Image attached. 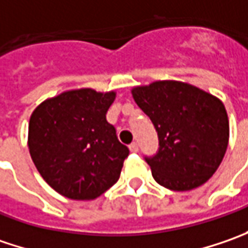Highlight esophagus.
<instances>
[{
	"label": "esophagus",
	"instance_id": "34e87169",
	"mask_svg": "<svg viewBox=\"0 0 248 248\" xmlns=\"http://www.w3.org/2000/svg\"><path fill=\"white\" fill-rule=\"evenodd\" d=\"M129 150H131L132 153H137V152H138V150H139L138 143H137V142H132V143L129 145Z\"/></svg>",
	"mask_w": 248,
	"mask_h": 248
}]
</instances>
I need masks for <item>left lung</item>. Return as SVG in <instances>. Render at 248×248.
<instances>
[{
    "instance_id": "1",
    "label": "left lung",
    "mask_w": 248,
    "mask_h": 248,
    "mask_svg": "<svg viewBox=\"0 0 248 248\" xmlns=\"http://www.w3.org/2000/svg\"><path fill=\"white\" fill-rule=\"evenodd\" d=\"M132 96L157 132V152L143 156L156 182L176 192L207 182L221 164L229 140L222 102L179 81L138 87Z\"/></svg>"
}]
</instances>
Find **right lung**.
I'll use <instances>...</instances> for the list:
<instances>
[{"instance_id": "1", "label": "right lung", "mask_w": 248, "mask_h": 248, "mask_svg": "<svg viewBox=\"0 0 248 248\" xmlns=\"http://www.w3.org/2000/svg\"><path fill=\"white\" fill-rule=\"evenodd\" d=\"M114 92L67 91L43 102L29 123V149L45 182L74 200H91L120 178L129 149L106 113Z\"/></svg>"}]
</instances>
